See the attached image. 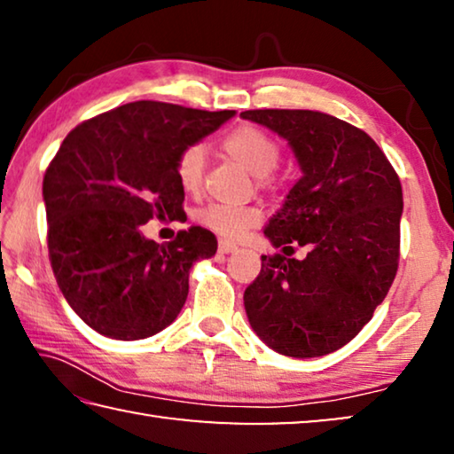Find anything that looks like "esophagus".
<instances>
[{"label":"esophagus","mask_w":454,"mask_h":454,"mask_svg":"<svg viewBox=\"0 0 454 454\" xmlns=\"http://www.w3.org/2000/svg\"><path fill=\"white\" fill-rule=\"evenodd\" d=\"M238 246L234 242L230 240H220L218 242V252H222V254H230V252H236Z\"/></svg>","instance_id":"34e87169"}]
</instances>
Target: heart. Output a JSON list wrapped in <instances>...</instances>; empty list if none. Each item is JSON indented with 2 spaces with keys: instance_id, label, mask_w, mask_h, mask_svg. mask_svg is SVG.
I'll use <instances>...</instances> for the list:
<instances>
[{
  "instance_id": "b5f03b06",
  "label": "heart",
  "mask_w": 454,
  "mask_h": 454,
  "mask_svg": "<svg viewBox=\"0 0 454 454\" xmlns=\"http://www.w3.org/2000/svg\"><path fill=\"white\" fill-rule=\"evenodd\" d=\"M220 150L224 156L234 160L236 164L246 168L256 176L260 184L266 182V176L274 172L280 162V144L264 132L262 128L242 124L222 136ZM206 153L200 145H188L176 160V178L180 188L188 194H198L204 184ZM194 218L200 226L224 238H236L246 230L260 224L262 210L256 206H222L210 204L200 208Z\"/></svg>"
}]
</instances>
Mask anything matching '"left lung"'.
Here are the masks:
<instances>
[{"label":"left lung","instance_id":"left-lung-1","mask_svg":"<svg viewBox=\"0 0 454 454\" xmlns=\"http://www.w3.org/2000/svg\"><path fill=\"white\" fill-rule=\"evenodd\" d=\"M240 116L288 140L302 170L264 234L276 248H309L304 260L262 256L244 292L250 326L284 356L330 355L363 330L395 280L401 180L372 137L348 121L314 110Z\"/></svg>","mask_w":454,"mask_h":454}]
</instances>
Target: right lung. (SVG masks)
Instances as JSON below:
<instances>
[{"mask_svg": "<svg viewBox=\"0 0 454 454\" xmlns=\"http://www.w3.org/2000/svg\"><path fill=\"white\" fill-rule=\"evenodd\" d=\"M234 114L142 99L82 121L61 142L43 176L50 262L67 304L96 333L140 340L180 314L190 268L216 254V236L192 226L158 244L142 226L180 220L176 160Z\"/></svg>", "mask_w": 454, "mask_h": 454, "instance_id": "1", "label": "right lung"}]
</instances>
